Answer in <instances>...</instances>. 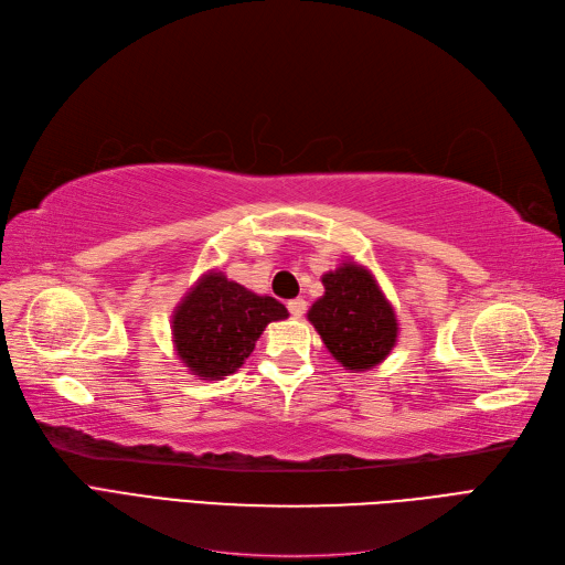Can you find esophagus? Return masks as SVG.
I'll use <instances>...</instances> for the list:
<instances>
[{
	"instance_id": "obj_1",
	"label": "esophagus",
	"mask_w": 565,
	"mask_h": 565,
	"mask_svg": "<svg viewBox=\"0 0 565 565\" xmlns=\"http://www.w3.org/2000/svg\"><path fill=\"white\" fill-rule=\"evenodd\" d=\"M287 308H289V313L295 316V318H301L303 313H306V301L303 299H291L289 303H287Z\"/></svg>"
}]
</instances>
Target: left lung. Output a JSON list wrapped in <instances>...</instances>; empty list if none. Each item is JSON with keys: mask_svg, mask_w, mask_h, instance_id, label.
Returning <instances> with one entry per match:
<instances>
[{"mask_svg": "<svg viewBox=\"0 0 565 565\" xmlns=\"http://www.w3.org/2000/svg\"><path fill=\"white\" fill-rule=\"evenodd\" d=\"M324 295L310 306L308 320L337 362L350 372L381 364L397 343V316L379 282L355 262L322 276Z\"/></svg>", "mask_w": 565, "mask_h": 565, "instance_id": "8db88e82", "label": "left lung"}]
</instances>
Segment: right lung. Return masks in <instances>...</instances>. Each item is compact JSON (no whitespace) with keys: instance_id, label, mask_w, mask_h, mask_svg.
Masks as SVG:
<instances>
[{"instance_id":"1","label":"right lung","mask_w":565,"mask_h":565,"mask_svg":"<svg viewBox=\"0 0 565 565\" xmlns=\"http://www.w3.org/2000/svg\"><path fill=\"white\" fill-rule=\"evenodd\" d=\"M287 316L278 299L259 297L222 270H210L174 308V350L193 376L220 381L245 364L268 322Z\"/></svg>"}]
</instances>
